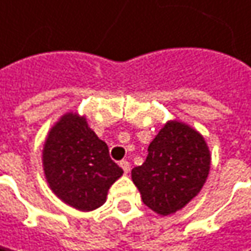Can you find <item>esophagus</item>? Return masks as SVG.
Instances as JSON below:
<instances>
[{"label": "esophagus", "mask_w": 251, "mask_h": 251, "mask_svg": "<svg viewBox=\"0 0 251 251\" xmlns=\"http://www.w3.org/2000/svg\"><path fill=\"white\" fill-rule=\"evenodd\" d=\"M119 165H121V168L124 169L125 173H129V170H130V163H129L127 160H121V162H119Z\"/></svg>", "instance_id": "34e87169"}]
</instances>
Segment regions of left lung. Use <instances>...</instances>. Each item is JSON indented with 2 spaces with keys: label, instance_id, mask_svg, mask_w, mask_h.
<instances>
[{
  "label": "left lung",
  "instance_id": "1",
  "mask_svg": "<svg viewBox=\"0 0 251 251\" xmlns=\"http://www.w3.org/2000/svg\"><path fill=\"white\" fill-rule=\"evenodd\" d=\"M209 169L210 153L201 135L173 121L151 142L145 163L132 169V180L149 209L168 216L199 193Z\"/></svg>",
  "mask_w": 251,
  "mask_h": 251
}]
</instances>
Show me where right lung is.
<instances>
[{"mask_svg": "<svg viewBox=\"0 0 251 251\" xmlns=\"http://www.w3.org/2000/svg\"><path fill=\"white\" fill-rule=\"evenodd\" d=\"M42 160L52 192L82 212L102 206L108 189L124 173L85 118L72 113L62 116L51 129Z\"/></svg>", "mask_w": 251, "mask_h": 251, "instance_id": "right-lung-1", "label": "right lung"}]
</instances>
